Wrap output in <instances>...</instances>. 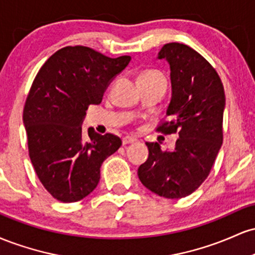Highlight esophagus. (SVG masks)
Listing matches in <instances>:
<instances>
[{
    "mask_svg": "<svg viewBox=\"0 0 255 255\" xmlns=\"http://www.w3.org/2000/svg\"><path fill=\"white\" fill-rule=\"evenodd\" d=\"M136 139L133 136H125L124 139H122V144L124 145H127V144H133V142H135Z\"/></svg>",
    "mask_w": 255,
    "mask_h": 255,
    "instance_id": "esophagus-1",
    "label": "esophagus"
}]
</instances>
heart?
I'll return each instance as SVG.
<instances>
[{
    "mask_svg": "<svg viewBox=\"0 0 255 255\" xmlns=\"http://www.w3.org/2000/svg\"><path fill=\"white\" fill-rule=\"evenodd\" d=\"M141 75H162V74H160V73H158V72L148 71V72H145V73H142ZM141 75H140V77H141Z\"/></svg>",
    "mask_w": 255,
    "mask_h": 255,
    "instance_id": "heart-1",
    "label": "heart"
}]
</instances>
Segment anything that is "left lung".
<instances>
[{
	"label": "left lung",
	"mask_w": 255,
	"mask_h": 255,
	"mask_svg": "<svg viewBox=\"0 0 255 255\" xmlns=\"http://www.w3.org/2000/svg\"><path fill=\"white\" fill-rule=\"evenodd\" d=\"M158 58L170 64L172 93L168 121L157 131L177 133L178 139L172 151L146 142L148 158L137 169V176L154 194L180 199L206 180L223 142L224 87L216 69L186 44H165Z\"/></svg>",
	"instance_id": "left-lung-1"
}]
</instances>
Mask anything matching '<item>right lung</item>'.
<instances>
[{"label": "right lung", "instance_id": "right-lung-1", "mask_svg": "<svg viewBox=\"0 0 255 255\" xmlns=\"http://www.w3.org/2000/svg\"><path fill=\"white\" fill-rule=\"evenodd\" d=\"M130 56L111 58L87 46H66L37 73L24 108L28 154L38 178L55 199L75 203L95 191L101 165L115 153L119 136L81 124L91 104H99L114 78Z\"/></svg>", "mask_w": 255, "mask_h": 255}]
</instances>
